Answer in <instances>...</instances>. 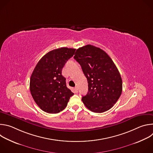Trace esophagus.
I'll return each mask as SVG.
<instances>
[{"label":"esophagus","instance_id":"1","mask_svg":"<svg viewBox=\"0 0 153 153\" xmlns=\"http://www.w3.org/2000/svg\"><path fill=\"white\" fill-rule=\"evenodd\" d=\"M74 91H75V92H76V93L78 92V89H77V87H75V88H74Z\"/></svg>","mask_w":153,"mask_h":153}]
</instances>
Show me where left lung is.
Wrapping results in <instances>:
<instances>
[{
  "label": "left lung",
  "mask_w": 153,
  "mask_h": 153,
  "mask_svg": "<svg viewBox=\"0 0 153 153\" xmlns=\"http://www.w3.org/2000/svg\"><path fill=\"white\" fill-rule=\"evenodd\" d=\"M74 59L80 65L88 83V91L82 100L94 113L111 108L122 91V80L114 63L103 50L87 45L78 48Z\"/></svg>",
  "instance_id": "1"
}]
</instances>
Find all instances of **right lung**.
Here are the masks:
<instances>
[{
    "label": "right lung",
    "instance_id": "add662e5",
    "mask_svg": "<svg viewBox=\"0 0 153 153\" xmlns=\"http://www.w3.org/2000/svg\"><path fill=\"white\" fill-rule=\"evenodd\" d=\"M76 49L62 47L53 50L39 61L30 78L31 96L39 108L48 113H58L67 106L74 93L67 88L62 75L65 64Z\"/></svg>",
    "mask_w": 153,
    "mask_h": 153
}]
</instances>
